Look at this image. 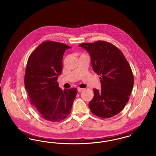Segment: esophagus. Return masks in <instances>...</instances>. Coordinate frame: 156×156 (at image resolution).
<instances>
[{
    "label": "esophagus",
    "mask_w": 156,
    "mask_h": 156,
    "mask_svg": "<svg viewBox=\"0 0 156 156\" xmlns=\"http://www.w3.org/2000/svg\"><path fill=\"white\" fill-rule=\"evenodd\" d=\"M83 90V88H78V92H80L82 91Z\"/></svg>",
    "instance_id": "obj_1"
}]
</instances>
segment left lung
Returning a JSON list of instances; mask_svg holds the SVG:
<instances>
[{"mask_svg": "<svg viewBox=\"0 0 156 156\" xmlns=\"http://www.w3.org/2000/svg\"><path fill=\"white\" fill-rule=\"evenodd\" d=\"M79 46L88 52L94 71L101 76V90L94 89V96L89 103L91 111L103 119L118 114L129 101L134 85L128 61L119 48L107 42L98 41Z\"/></svg>", "mask_w": 156, "mask_h": 156, "instance_id": "left-lung-1", "label": "left lung"}]
</instances>
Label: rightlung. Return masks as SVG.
Masks as SVG:
<instances>
[{
  "mask_svg": "<svg viewBox=\"0 0 156 156\" xmlns=\"http://www.w3.org/2000/svg\"><path fill=\"white\" fill-rule=\"evenodd\" d=\"M70 46L54 41H45L32 52L25 74V87L31 104L41 117L59 122L71 113L77 89L62 90L57 82L62 71V58Z\"/></svg>",
  "mask_w": 156,
  "mask_h": 156,
  "instance_id": "1",
  "label": "right lung"
}]
</instances>
